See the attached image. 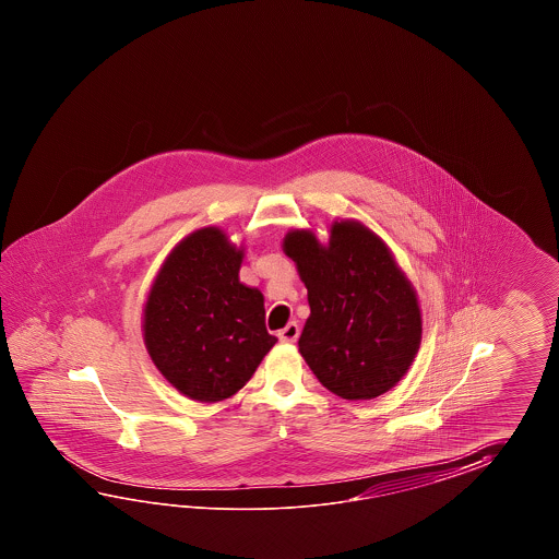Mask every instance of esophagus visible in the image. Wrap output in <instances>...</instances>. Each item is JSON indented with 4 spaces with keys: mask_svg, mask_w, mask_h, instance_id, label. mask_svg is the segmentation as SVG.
I'll return each instance as SVG.
<instances>
[{
    "mask_svg": "<svg viewBox=\"0 0 559 559\" xmlns=\"http://www.w3.org/2000/svg\"><path fill=\"white\" fill-rule=\"evenodd\" d=\"M277 337H280L284 344H294L297 337H299V325H297L296 321L287 323L284 330H280V332H277Z\"/></svg>",
    "mask_w": 559,
    "mask_h": 559,
    "instance_id": "34e87169",
    "label": "esophagus"
}]
</instances>
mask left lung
Instances as JSON below:
<instances>
[{
  "label": "left lung",
  "instance_id": "1",
  "mask_svg": "<svg viewBox=\"0 0 559 559\" xmlns=\"http://www.w3.org/2000/svg\"><path fill=\"white\" fill-rule=\"evenodd\" d=\"M282 248L308 287L297 345L321 385L352 402L390 392L421 344V309L388 243L340 219L325 243L311 229H289Z\"/></svg>",
  "mask_w": 559,
  "mask_h": 559
}]
</instances>
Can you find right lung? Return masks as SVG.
I'll use <instances>...</instances> for the list:
<instances>
[{
	"label": "right lung",
	"instance_id": "1",
	"mask_svg": "<svg viewBox=\"0 0 559 559\" xmlns=\"http://www.w3.org/2000/svg\"><path fill=\"white\" fill-rule=\"evenodd\" d=\"M246 248L222 227H200L169 251L143 304V342L186 397L215 404L238 393L277 337L263 294L239 282Z\"/></svg>",
	"mask_w": 559,
	"mask_h": 559
}]
</instances>
